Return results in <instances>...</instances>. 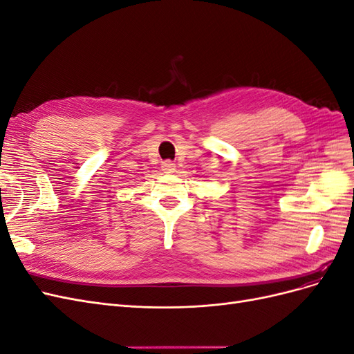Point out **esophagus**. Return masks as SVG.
<instances>
[{"label":"esophagus","instance_id":"obj_1","mask_svg":"<svg viewBox=\"0 0 354 354\" xmlns=\"http://www.w3.org/2000/svg\"><path fill=\"white\" fill-rule=\"evenodd\" d=\"M160 168H162V171L167 174H171V173H174V171H176V165L171 162V160H164L162 167H160Z\"/></svg>","mask_w":354,"mask_h":354}]
</instances>
